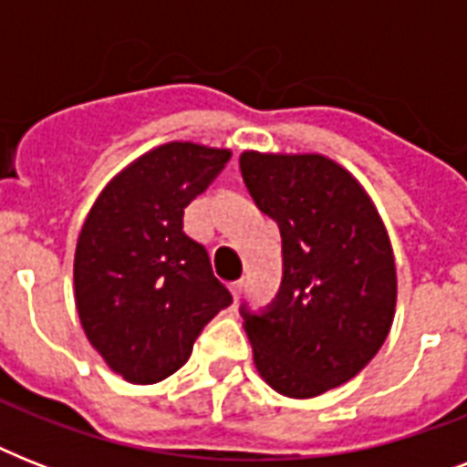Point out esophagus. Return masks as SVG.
Segmentation results:
<instances>
[{"label":"esophagus","mask_w":467,"mask_h":467,"mask_svg":"<svg viewBox=\"0 0 467 467\" xmlns=\"http://www.w3.org/2000/svg\"><path fill=\"white\" fill-rule=\"evenodd\" d=\"M242 291H244V281H234V284H230V293H233L234 300L240 298Z\"/></svg>","instance_id":"1"}]
</instances>
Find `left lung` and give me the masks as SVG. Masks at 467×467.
<instances>
[{
    "label": "left lung",
    "mask_w": 467,
    "mask_h": 467,
    "mask_svg": "<svg viewBox=\"0 0 467 467\" xmlns=\"http://www.w3.org/2000/svg\"><path fill=\"white\" fill-rule=\"evenodd\" d=\"M240 169L284 242L276 300L262 312L240 310L254 366L285 398H317L351 380L390 332V237L366 189L329 157L247 150Z\"/></svg>",
    "instance_id": "1"
}]
</instances>
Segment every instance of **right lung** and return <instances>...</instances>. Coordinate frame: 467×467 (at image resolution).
<instances>
[{
	"label": "right lung",
	"instance_id": "add662e5",
	"mask_svg": "<svg viewBox=\"0 0 467 467\" xmlns=\"http://www.w3.org/2000/svg\"><path fill=\"white\" fill-rule=\"evenodd\" d=\"M230 150L167 142L116 174L84 220L75 303L84 334L113 373L160 383L233 296L203 244L183 233V208L203 193Z\"/></svg>",
	"mask_w": 467,
	"mask_h": 467
}]
</instances>
